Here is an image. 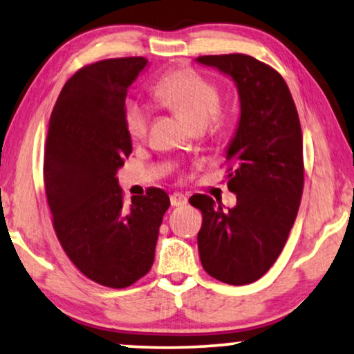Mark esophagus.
<instances>
[{"mask_svg": "<svg viewBox=\"0 0 354 354\" xmlns=\"http://www.w3.org/2000/svg\"><path fill=\"white\" fill-rule=\"evenodd\" d=\"M187 201H188V198H187V195H183V193L176 192V193H172V195H171V205L172 206H185Z\"/></svg>", "mask_w": 354, "mask_h": 354, "instance_id": "34e87169", "label": "esophagus"}]
</instances>
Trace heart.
<instances>
[{
	"label": "heart",
	"mask_w": 354,
	"mask_h": 354,
	"mask_svg": "<svg viewBox=\"0 0 354 354\" xmlns=\"http://www.w3.org/2000/svg\"><path fill=\"white\" fill-rule=\"evenodd\" d=\"M162 101L180 111L193 129H205L207 124L222 120V95L219 86L192 69L166 74L154 86ZM151 109L140 98H129L124 106V125L130 138H143L148 132Z\"/></svg>",
	"instance_id": "1"
}]
</instances>
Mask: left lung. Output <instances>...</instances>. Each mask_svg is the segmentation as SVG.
<instances>
[{
	"label": "left lung",
	"mask_w": 354,
	"mask_h": 354,
	"mask_svg": "<svg viewBox=\"0 0 354 354\" xmlns=\"http://www.w3.org/2000/svg\"><path fill=\"white\" fill-rule=\"evenodd\" d=\"M235 80L240 122L227 149V187L236 205L193 195L203 214L198 250L211 277L246 285L263 277L282 253L297 219L304 185L303 135L297 106L282 75L253 56L196 59Z\"/></svg>",
	"instance_id": "obj_1"
}]
</instances>
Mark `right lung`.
<instances>
[{
    "label": "right lung",
    "instance_id": "right-lung-1",
    "mask_svg": "<svg viewBox=\"0 0 354 354\" xmlns=\"http://www.w3.org/2000/svg\"><path fill=\"white\" fill-rule=\"evenodd\" d=\"M147 62L135 56L84 66L62 86L48 127L43 178L56 236L85 277L109 288L149 272L171 206L154 187L127 206L115 178L132 153L125 96Z\"/></svg>",
    "mask_w": 354,
    "mask_h": 354
}]
</instances>
